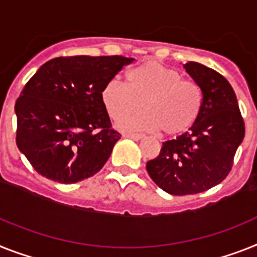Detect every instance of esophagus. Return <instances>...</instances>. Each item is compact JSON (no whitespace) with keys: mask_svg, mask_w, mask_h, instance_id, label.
Returning <instances> with one entry per match:
<instances>
[{"mask_svg":"<svg viewBox=\"0 0 257 257\" xmlns=\"http://www.w3.org/2000/svg\"><path fill=\"white\" fill-rule=\"evenodd\" d=\"M124 138H130V139H133V141H141L142 138H143V135L142 134H123Z\"/></svg>","mask_w":257,"mask_h":257,"instance_id":"esophagus-1","label":"esophagus"}]
</instances>
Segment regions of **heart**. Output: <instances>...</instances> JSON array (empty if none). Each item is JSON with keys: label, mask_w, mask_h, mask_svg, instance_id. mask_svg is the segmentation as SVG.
Instances as JSON below:
<instances>
[{"label": "heart", "mask_w": 257, "mask_h": 257, "mask_svg": "<svg viewBox=\"0 0 257 257\" xmlns=\"http://www.w3.org/2000/svg\"><path fill=\"white\" fill-rule=\"evenodd\" d=\"M126 80L127 85L111 80L101 92L103 107L114 120L135 114L142 103L144 113L120 122L123 130H160L165 135H179L189 130L200 115L202 89L172 68L146 61L128 69Z\"/></svg>", "instance_id": "1"}]
</instances>
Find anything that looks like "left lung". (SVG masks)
I'll return each mask as SVG.
<instances>
[{
	"label": "left lung",
	"mask_w": 257,
	"mask_h": 257,
	"mask_svg": "<svg viewBox=\"0 0 257 257\" xmlns=\"http://www.w3.org/2000/svg\"><path fill=\"white\" fill-rule=\"evenodd\" d=\"M184 68L202 89L201 113L189 130L164 142L158 158L146 165L155 184L173 196L197 194L220 184L244 138V122L230 82L196 61Z\"/></svg>",
	"instance_id": "8db88e82"
}]
</instances>
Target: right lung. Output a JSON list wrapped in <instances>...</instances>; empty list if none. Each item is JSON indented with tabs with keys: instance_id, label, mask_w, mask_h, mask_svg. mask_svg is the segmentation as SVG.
Instances as JSON below:
<instances>
[{
	"instance_id": "right-lung-1",
	"label": "right lung",
	"mask_w": 257,
	"mask_h": 257,
	"mask_svg": "<svg viewBox=\"0 0 257 257\" xmlns=\"http://www.w3.org/2000/svg\"><path fill=\"white\" fill-rule=\"evenodd\" d=\"M133 60L56 57L30 78L16 102L17 146L39 175L75 184L102 169L120 134L111 128L101 92Z\"/></svg>"
}]
</instances>
